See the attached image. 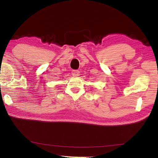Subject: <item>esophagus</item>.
<instances>
[{"label":"esophagus","instance_id":"esophagus-1","mask_svg":"<svg viewBox=\"0 0 158 158\" xmlns=\"http://www.w3.org/2000/svg\"><path fill=\"white\" fill-rule=\"evenodd\" d=\"M72 75L74 77H77L79 75V70H73L72 72Z\"/></svg>","mask_w":158,"mask_h":158}]
</instances>
